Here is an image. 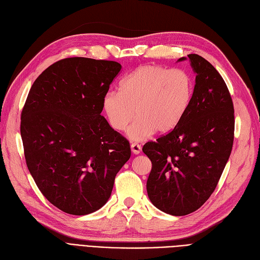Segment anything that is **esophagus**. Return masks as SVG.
<instances>
[{"mask_svg": "<svg viewBox=\"0 0 260 260\" xmlns=\"http://www.w3.org/2000/svg\"><path fill=\"white\" fill-rule=\"evenodd\" d=\"M131 149H132V152L134 154H139L141 152V146L138 144H132Z\"/></svg>", "mask_w": 260, "mask_h": 260, "instance_id": "obj_1", "label": "esophagus"}]
</instances>
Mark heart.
Listing matches in <instances>:
<instances>
[{
	"label": "heart",
	"mask_w": 260,
	"mask_h": 260,
	"mask_svg": "<svg viewBox=\"0 0 260 260\" xmlns=\"http://www.w3.org/2000/svg\"><path fill=\"white\" fill-rule=\"evenodd\" d=\"M194 91L191 74L182 69L145 64L134 70L103 98V109L110 126L116 132L127 128L128 137L142 140L173 131L185 118Z\"/></svg>",
	"instance_id": "1"
}]
</instances>
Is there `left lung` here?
Wrapping results in <instances>:
<instances>
[{
  "label": "left lung",
  "instance_id": "left-lung-1",
  "mask_svg": "<svg viewBox=\"0 0 260 260\" xmlns=\"http://www.w3.org/2000/svg\"><path fill=\"white\" fill-rule=\"evenodd\" d=\"M188 57L197 75L185 118L166 135L142 147L152 163L148 197L156 208L173 216L196 212L211 197L234 138L233 103L223 79L203 57Z\"/></svg>",
  "mask_w": 260,
  "mask_h": 260
}]
</instances>
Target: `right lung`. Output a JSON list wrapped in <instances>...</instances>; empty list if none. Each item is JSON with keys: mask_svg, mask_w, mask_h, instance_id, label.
Masks as SVG:
<instances>
[{"mask_svg": "<svg viewBox=\"0 0 260 260\" xmlns=\"http://www.w3.org/2000/svg\"><path fill=\"white\" fill-rule=\"evenodd\" d=\"M121 68L111 60L64 58L39 75L23 106L28 170L43 196L67 214L103 207L131 157L128 140L100 114Z\"/></svg>", "mask_w": 260, "mask_h": 260, "instance_id": "1", "label": "right lung"}]
</instances>
